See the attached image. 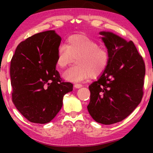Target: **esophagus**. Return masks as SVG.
I'll use <instances>...</instances> for the list:
<instances>
[{
    "instance_id": "esophagus-1",
    "label": "esophagus",
    "mask_w": 153,
    "mask_h": 153,
    "mask_svg": "<svg viewBox=\"0 0 153 153\" xmlns=\"http://www.w3.org/2000/svg\"><path fill=\"white\" fill-rule=\"evenodd\" d=\"M74 87L76 88H80L82 87V85L80 84H76L74 85Z\"/></svg>"
}]
</instances>
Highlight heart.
Masks as SVG:
<instances>
[{
  "mask_svg": "<svg viewBox=\"0 0 153 153\" xmlns=\"http://www.w3.org/2000/svg\"><path fill=\"white\" fill-rule=\"evenodd\" d=\"M76 57V65L64 72L65 79L78 82L101 75L107 67L109 56L106 49L84 34H74L66 40V45H61L56 53V64L65 68Z\"/></svg>",
  "mask_w": 153,
  "mask_h": 153,
  "instance_id": "obj_1",
  "label": "heart"
}]
</instances>
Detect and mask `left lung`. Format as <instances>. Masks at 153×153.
<instances>
[{
    "label": "left lung",
    "mask_w": 153,
    "mask_h": 153,
    "mask_svg": "<svg viewBox=\"0 0 153 153\" xmlns=\"http://www.w3.org/2000/svg\"><path fill=\"white\" fill-rule=\"evenodd\" d=\"M109 59L104 72L89 86L88 111L98 123L120 122L133 112L143 95L145 65L132 41L111 32H100Z\"/></svg>",
    "instance_id": "left-lung-1"
}]
</instances>
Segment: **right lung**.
I'll return each instance as SVG.
<instances>
[{
	"label": "right lung",
	"mask_w": 153,
	"mask_h": 153,
	"mask_svg": "<svg viewBox=\"0 0 153 153\" xmlns=\"http://www.w3.org/2000/svg\"><path fill=\"white\" fill-rule=\"evenodd\" d=\"M61 40L55 30L36 33L21 42L12 57L13 102L30 122H50L61 110L64 95L73 90V84L62 82L56 70Z\"/></svg>",
	"instance_id": "right-lung-1"
}]
</instances>
